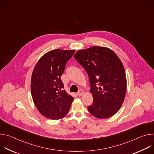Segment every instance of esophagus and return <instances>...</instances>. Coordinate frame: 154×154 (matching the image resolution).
<instances>
[{
  "mask_svg": "<svg viewBox=\"0 0 154 154\" xmlns=\"http://www.w3.org/2000/svg\"><path fill=\"white\" fill-rule=\"evenodd\" d=\"M83 94H84V91H83L82 90H79V92L77 93V95H78L79 96H83Z\"/></svg>",
  "mask_w": 154,
  "mask_h": 154,
  "instance_id": "obj_1",
  "label": "esophagus"
}]
</instances>
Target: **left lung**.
Masks as SVG:
<instances>
[{"instance_id": "obj_1", "label": "left lung", "mask_w": 154, "mask_h": 154, "mask_svg": "<svg viewBox=\"0 0 154 154\" xmlns=\"http://www.w3.org/2000/svg\"><path fill=\"white\" fill-rule=\"evenodd\" d=\"M89 77L93 104L89 112L98 119L113 116L124 100L127 80L124 66L110 49L94 46L78 51L74 55Z\"/></svg>"}]
</instances>
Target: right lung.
Returning <instances> with one entry per match:
<instances>
[{
  "mask_svg": "<svg viewBox=\"0 0 154 154\" xmlns=\"http://www.w3.org/2000/svg\"><path fill=\"white\" fill-rule=\"evenodd\" d=\"M75 51L55 49L40 58L32 72L31 93L39 113L51 119L66 115L74 100L64 88L61 76Z\"/></svg>",
  "mask_w": 154,
  "mask_h": 154,
  "instance_id": "1",
  "label": "right lung"
}]
</instances>
